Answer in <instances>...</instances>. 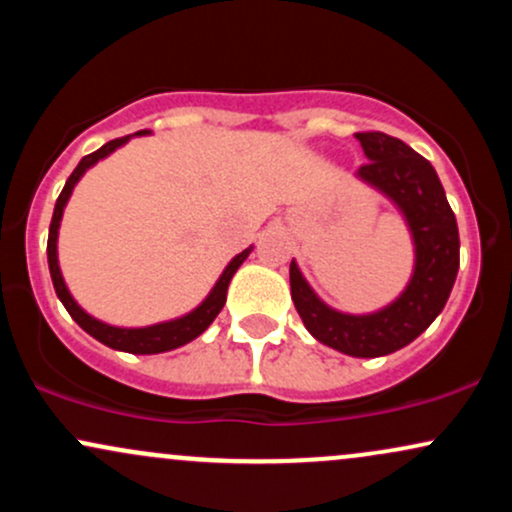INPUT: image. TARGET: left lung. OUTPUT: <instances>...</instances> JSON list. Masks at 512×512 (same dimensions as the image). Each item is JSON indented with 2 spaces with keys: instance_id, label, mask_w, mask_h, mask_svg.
Segmentation results:
<instances>
[{
  "instance_id": "left-lung-1",
  "label": "left lung",
  "mask_w": 512,
  "mask_h": 512,
  "mask_svg": "<svg viewBox=\"0 0 512 512\" xmlns=\"http://www.w3.org/2000/svg\"><path fill=\"white\" fill-rule=\"evenodd\" d=\"M356 139L368 158L356 178L392 199L411 231L416 260L407 289L383 310L349 315L315 296L296 260L289 276L293 305L317 342L346 356L375 358L414 342L445 308L460 269V233L436 170L424 156L385 132H358Z\"/></svg>"
}]
</instances>
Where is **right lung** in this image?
Wrapping results in <instances>:
<instances>
[{"label": "right lung", "mask_w": 512, "mask_h": 512, "mask_svg": "<svg viewBox=\"0 0 512 512\" xmlns=\"http://www.w3.org/2000/svg\"><path fill=\"white\" fill-rule=\"evenodd\" d=\"M137 134H149V129H142V132H137ZM127 142H129V137H120V139H113V142L103 144L98 151H93V154L81 158L79 166H76L74 173L69 175L67 185H64L60 197H57L55 214H52V221H50V236H48L50 276H52V286H55L57 298H60L64 308H67V313L72 315V320L76 322V325H79L84 332L91 334L93 339H98L101 344L110 346V349L127 351V354H163V351L178 349V346L197 339L199 334H202L211 325V322H214V317L221 313L223 303H226V291H228V284H231L233 274L238 272V267L245 262V257L250 255L252 248L243 250L240 255H236L231 262H228V267L223 269V274L214 284V289H211L209 296L204 298V301L199 303L192 313L175 317V320L158 322V325H149V327H115V325H108V322H101V320H96V317L88 315L86 310L74 301L72 293H69L67 284H64V279H62L60 262H57V231H60L62 211H64V207H67L74 185L79 182L81 175H84L91 166H96L101 158L110 156L115 149H120V146Z\"/></svg>", "instance_id": "1"}]
</instances>
